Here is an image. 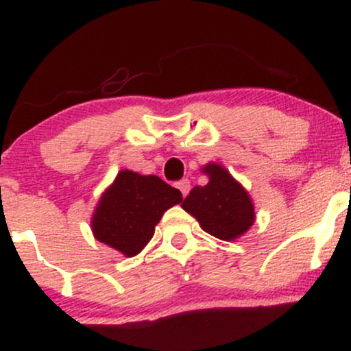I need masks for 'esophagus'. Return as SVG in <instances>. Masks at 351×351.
Segmentation results:
<instances>
[{"instance_id": "obj_1", "label": "esophagus", "mask_w": 351, "mask_h": 351, "mask_svg": "<svg viewBox=\"0 0 351 351\" xmlns=\"http://www.w3.org/2000/svg\"><path fill=\"white\" fill-rule=\"evenodd\" d=\"M176 188L180 189V191H181V195H183V196H186L188 193H189V180H188V178H183V180H180L178 183H176Z\"/></svg>"}]
</instances>
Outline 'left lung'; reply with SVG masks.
I'll list each match as a JSON object with an SVG mask.
<instances>
[{
  "label": "left lung",
  "mask_w": 351,
  "mask_h": 351,
  "mask_svg": "<svg viewBox=\"0 0 351 351\" xmlns=\"http://www.w3.org/2000/svg\"><path fill=\"white\" fill-rule=\"evenodd\" d=\"M208 184L195 186L181 206L199 221L208 234L231 241L244 234L254 223V206L247 191L223 167H204Z\"/></svg>",
  "instance_id": "8db88e82"
}]
</instances>
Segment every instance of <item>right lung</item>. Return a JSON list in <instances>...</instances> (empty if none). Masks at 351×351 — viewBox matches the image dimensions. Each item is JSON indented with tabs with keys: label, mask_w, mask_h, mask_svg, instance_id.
<instances>
[{
	"label": "right lung",
	"mask_w": 351,
	"mask_h": 351,
	"mask_svg": "<svg viewBox=\"0 0 351 351\" xmlns=\"http://www.w3.org/2000/svg\"><path fill=\"white\" fill-rule=\"evenodd\" d=\"M181 199L180 189L158 176L123 170L100 198L92 229L100 243L132 257L152 239L163 213Z\"/></svg>",
	"instance_id": "1"
}]
</instances>
